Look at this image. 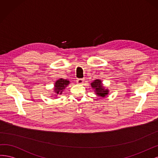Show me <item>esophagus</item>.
Segmentation results:
<instances>
[{
  "instance_id": "obj_1",
  "label": "esophagus",
  "mask_w": 158,
  "mask_h": 158,
  "mask_svg": "<svg viewBox=\"0 0 158 158\" xmlns=\"http://www.w3.org/2000/svg\"><path fill=\"white\" fill-rule=\"evenodd\" d=\"M84 81H85L84 79H77V83L81 85L84 83Z\"/></svg>"
}]
</instances>
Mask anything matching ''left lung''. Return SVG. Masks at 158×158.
Instances as JSON below:
<instances>
[{"mask_svg":"<svg viewBox=\"0 0 158 158\" xmlns=\"http://www.w3.org/2000/svg\"><path fill=\"white\" fill-rule=\"evenodd\" d=\"M91 86L93 89H94V91L96 92V94L102 97H104L107 94H108V90L105 89L104 86L102 84V81L99 79L94 80L93 82L91 83Z\"/></svg>","mask_w":158,"mask_h":158,"instance_id":"1","label":"left lung"}]
</instances>
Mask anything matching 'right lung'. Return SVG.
<instances>
[{
    "label": "right lung",
    "instance_id": "obj_1",
    "mask_svg": "<svg viewBox=\"0 0 158 158\" xmlns=\"http://www.w3.org/2000/svg\"><path fill=\"white\" fill-rule=\"evenodd\" d=\"M69 83V81L68 80H65L64 79H60L57 80L55 83L54 91L56 94H62L63 90L67 86Z\"/></svg>",
    "mask_w": 158,
    "mask_h": 158
}]
</instances>
